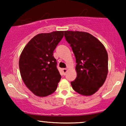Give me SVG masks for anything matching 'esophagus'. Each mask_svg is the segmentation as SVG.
<instances>
[{"label":"esophagus","mask_w":126,"mask_h":126,"mask_svg":"<svg viewBox=\"0 0 126 126\" xmlns=\"http://www.w3.org/2000/svg\"><path fill=\"white\" fill-rule=\"evenodd\" d=\"M62 70H63V73H64V75L66 74V72H67V69H62Z\"/></svg>","instance_id":"obj_1"}]
</instances>
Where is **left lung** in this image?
Segmentation results:
<instances>
[{
    "label": "left lung",
    "mask_w": 126,
    "mask_h": 126,
    "mask_svg": "<svg viewBox=\"0 0 126 126\" xmlns=\"http://www.w3.org/2000/svg\"><path fill=\"white\" fill-rule=\"evenodd\" d=\"M64 37L76 58L77 76L71 82L72 88L80 95H93L107 76L106 49L97 38L86 32L66 31Z\"/></svg>",
    "instance_id": "obj_1"
}]
</instances>
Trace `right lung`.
<instances>
[{
  "label": "right lung",
  "mask_w": 126,
  "mask_h": 126,
  "mask_svg": "<svg viewBox=\"0 0 126 126\" xmlns=\"http://www.w3.org/2000/svg\"><path fill=\"white\" fill-rule=\"evenodd\" d=\"M63 35L62 31L37 34L22 51L19 60L22 79L37 96H48L57 89L61 75L53 51Z\"/></svg>",
  "instance_id": "add662e5"
}]
</instances>
